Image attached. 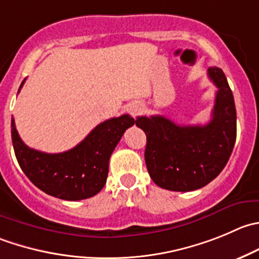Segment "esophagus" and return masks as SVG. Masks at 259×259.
<instances>
[{"label":"esophagus","mask_w":259,"mask_h":259,"mask_svg":"<svg viewBox=\"0 0 259 259\" xmlns=\"http://www.w3.org/2000/svg\"><path fill=\"white\" fill-rule=\"evenodd\" d=\"M129 110H130V112H132L133 115H137L138 112L142 110V106H140L139 104H135V105H133V106H130Z\"/></svg>","instance_id":"esophagus-1"}]
</instances>
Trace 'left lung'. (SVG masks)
<instances>
[{"mask_svg":"<svg viewBox=\"0 0 259 259\" xmlns=\"http://www.w3.org/2000/svg\"><path fill=\"white\" fill-rule=\"evenodd\" d=\"M218 87L212 117L206 125H177L172 120L138 116L135 124L147 135L145 164L155 185L169 191L197 190L224 169L237 139L234 97L224 72L207 69Z\"/></svg>","mask_w":259,"mask_h":259,"instance_id":"obj_1","label":"left lung"}]
</instances>
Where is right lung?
Here are the masks:
<instances>
[{
	"mask_svg": "<svg viewBox=\"0 0 259 259\" xmlns=\"http://www.w3.org/2000/svg\"><path fill=\"white\" fill-rule=\"evenodd\" d=\"M134 122L130 115L112 117L97 125L72 149L49 154L27 147L12 117V145L20 167L37 188L58 199L78 201L95 196L104 188L110 157L125 130Z\"/></svg>",
	"mask_w": 259,
	"mask_h": 259,
	"instance_id": "add662e5",
	"label": "right lung"
}]
</instances>
